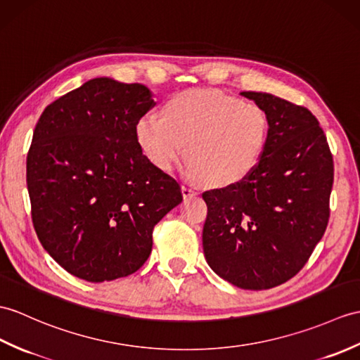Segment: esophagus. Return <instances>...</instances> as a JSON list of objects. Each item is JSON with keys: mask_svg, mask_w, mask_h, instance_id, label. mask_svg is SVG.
Masks as SVG:
<instances>
[{"mask_svg": "<svg viewBox=\"0 0 360 360\" xmlns=\"http://www.w3.org/2000/svg\"><path fill=\"white\" fill-rule=\"evenodd\" d=\"M196 195V191L191 188V187H188V186H182V196L184 198H191V196H195Z\"/></svg>", "mask_w": 360, "mask_h": 360, "instance_id": "obj_1", "label": "esophagus"}]
</instances>
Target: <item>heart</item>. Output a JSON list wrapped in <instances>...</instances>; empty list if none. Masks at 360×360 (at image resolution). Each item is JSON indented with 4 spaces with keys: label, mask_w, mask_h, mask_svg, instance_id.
<instances>
[{
    "label": "heart",
    "mask_w": 360,
    "mask_h": 360,
    "mask_svg": "<svg viewBox=\"0 0 360 360\" xmlns=\"http://www.w3.org/2000/svg\"><path fill=\"white\" fill-rule=\"evenodd\" d=\"M269 120L256 103L216 90L172 96L164 116L148 112L136 121L142 152L161 170H172L187 152L191 176L227 187L248 176L261 161Z\"/></svg>",
    "instance_id": "heart-1"
}]
</instances>
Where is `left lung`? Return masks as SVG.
Here are the masks:
<instances>
[{
	"instance_id": "left-lung-1",
	"label": "left lung",
	"mask_w": 360,
	"mask_h": 360,
	"mask_svg": "<svg viewBox=\"0 0 360 360\" xmlns=\"http://www.w3.org/2000/svg\"><path fill=\"white\" fill-rule=\"evenodd\" d=\"M269 120L261 161L242 181L207 190L202 247L212 270L244 290H266L296 276L327 230L333 155L307 107L242 91Z\"/></svg>"
}]
</instances>
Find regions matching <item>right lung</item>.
Listing matches in <instances>:
<instances>
[{
	"label": "right lung",
	"instance_id": "add662e5",
	"mask_svg": "<svg viewBox=\"0 0 360 360\" xmlns=\"http://www.w3.org/2000/svg\"><path fill=\"white\" fill-rule=\"evenodd\" d=\"M142 84L95 78L49 104L27 153L32 222L46 252L89 282L125 278L152 253L153 229L181 204L179 184L142 153Z\"/></svg>",
	"mask_w": 360,
	"mask_h": 360
}]
</instances>
